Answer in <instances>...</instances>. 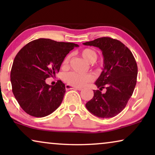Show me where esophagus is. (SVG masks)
Here are the masks:
<instances>
[{"label": "esophagus", "mask_w": 155, "mask_h": 155, "mask_svg": "<svg viewBox=\"0 0 155 155\" xmlns=\"http://www.w3.org/2000/svg\"><path fill=\"white\" fill-rule=\"evenodd\" d=\"M65 89L66 90H82L81 87H76L70 85V84H65Z\"/></svg>", "instance_id": "esophagus-1"}]
</instances>
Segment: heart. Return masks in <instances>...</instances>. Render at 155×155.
Masks as SVG:
<instances>
[{
  "mask_svg": "<svg viewBox=\"0 0 155 155\" xmlns=\"http://www.w3.org/2000/svg\"><path fill=\"white\" fill-rule=\"evenodd\" d=\"M81 55L84 60L89 63H94L97 58V53L91 48H84L81 51ZM70 55L63 60V65H67L70 61ZM63 80L70 85L74 87H82L87 83L92 81L93 76L91 74H80L75 72H68L63 75Z\"/></svg>",
  "mask_w": 155,
  "mask_h": 155,
  "instance_id": "1",
  "label": "heart"
}]
</instances>
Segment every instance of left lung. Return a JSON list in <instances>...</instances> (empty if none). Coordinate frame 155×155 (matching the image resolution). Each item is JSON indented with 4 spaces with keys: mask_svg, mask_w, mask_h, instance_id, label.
Instances as JSON below:
<instances>
[{
    "mask_svg": "<svg viewBox=\"0 0 155 155\" xmlns=\"http://www.w3.org/2000/svg\"><path fill=\"white\" fill-rule=\"evenodd\" d=\"M98 47L102 51L104 68L95 84L93 98L86 108L99 118H111L121 112L136 85L137 65L132 52L122 42L111 37H101L83 43ZM103 88L107 92L102 94Z\"/></svg>",
    "mask_w": 155,
    "mask_h": 155,
    "instance_id": "8db88e82",
    "label": "left lung"
}]
</instances>
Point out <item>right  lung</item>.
Returning a JSON list of instances; mask_svg holds the SVG:
<instances>
[{
	"instance_id": "obj_1",
	"label": "right lung",
	"mask_w": 155,
	"mask_h": 155,
	"mask_svg": "<svg viewBox=\"0 0 155 155\" xmlns=\"http://www.w3.org/2000/svg\"><path fill=\"white\" fill-rule=\"evenodd\" d=\"M78 44L49 39L31 41L20 49L10 72L12 90L27 114L44 117L58 109L65 93V84L58 80L54 86L45 80L58 73L66 55Z\"/></svg>"
}]
</instances>
